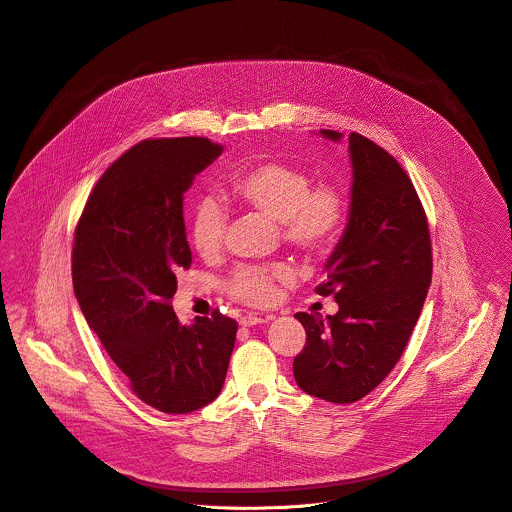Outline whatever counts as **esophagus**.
I'll list each match as a JSON object with an SVG mask.
<instances>
[{
    "instance_id": "esophagus-1",
    "label": "esophagus",
    "mask_w": 512,
    "mask_h": 512,
    "mask_svg": "<svg viewBox=\"0 0 512 512\" xmlns=\"http://www.w3.org/2000/svg\"><path fill=\"white\" fill-rule=\"evenodd\" d=\"M262 323H266L264 317H256V315H244V317H240V325H242V327H254V325H262Z\"/></svg>"
}]
</instances>
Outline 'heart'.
I'll list each match as a JSON object with an SVG mask.
<instances>
[{"label":"heart","instance_id":"b5f03b06","mask_svg":"<svg viewBox=\"0 0 512 512\" xmlns=\"http://www.w3.org/2000/svg\"><path fill=\"white\" fill-rule=\"evenodd\" d=\"M232 195L254 213L276 220L282 238L295 248L319 254L327 250L345 220L343 193L329 183L311 187V177L284 161H266L232 177ZM228 228V211L219 197L199 199L191 219V240L205 258L222 250ZM286 266H242L226 282V290L248 303L268 305L276 297V282L288 280Z\"/></svg>","mask_w":512,"mask_h":512}]
</instances>
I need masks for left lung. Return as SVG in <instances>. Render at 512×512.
Returning a JSON list of instances; mask_svg holds the SVG:
<instances>
[{
    "label": "left lung",
    "instance_id": "1",
    "mask_svg": "<svg viewBox=\"0 0 512 512\" xmlns=\"http://www.w3.org/2000/svg\"><path fill=\"white\" fill-rule=\"evenodd\" d=\"M341 142L335 130L319 132ZM349 220L325 264L335 315L295 313L307 343L293 359L297 386L335 404L357 402L398 363L432 284V242L418 193L400 163L361 134L349 136Z\"/></svg>",
    "mask_w": 512,
    "mask_h": 512
}]
</instances>
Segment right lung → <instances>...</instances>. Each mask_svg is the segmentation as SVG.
I'll return each instance as SVG.
<instances>
[{
  "label": "right lung",
  "mask_w": 512,
  "mask_h": 512,
  "mask_svg": "<svg viewBox=\"0 0 512 512\" xmlns=\"http://www.w3.org/2000/svg\"><path fill=\"white\" fill-rule=\"evenodd\" d=\"M220 153L207 138L140 142L98 179L74 232L78 305L134 394L165 414L211 404L234 349V319L183 325L171 305L191 266L183 195Z\"/></svg>",
  "instance_id": "obj_1"
}]
</instances>
